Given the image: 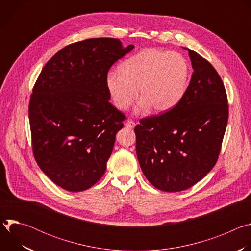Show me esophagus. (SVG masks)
<instances>
[{
  "instance_id": "34e87169",
  "label": "esophagus",
  "mask_w": 251,
  "mask_h": 251,
  "mask_svg": "<svg viewBox=\"0 0 251 251\" xmlns=\"http://www.w3.org/2000/svg\"><path fill=\"white\" fill-rule=\"evenodd\" d=\"M135 122H133V121H131V120H128L126 123H125V126L127 127V128H129V129H133L134 127H135Z\"/></svg>"
}]
</instances>
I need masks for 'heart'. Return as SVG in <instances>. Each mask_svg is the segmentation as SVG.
I'll use <instances>...</instances> for the list:
<instances>
[{"label":"heart","mask_w":251,"mask_h":251,"mask_svg":"<svg viewBox=\"0 0 251 251\" xmlns=\"http://www.w3.org/2000/svg\"><path fill=\"white\" fill-rule=\"evenodd\" d=\"M190 66L178 52L148 49L124 60L119 71H110L106 86L117 108L126 110L138 95L137 112L152 106L164 112L183 98L189 81Z\"/></svg>","instance_id":"1"}]
</instances>
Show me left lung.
Here are the masks:
<instances>
[{"instance_id":"8db88e82","label":"left lung","mask_w":251,"mask_h":251,"mask_svg":"<svg viewBox=\"0 0 251 251\" xmlns=\"http://www.w3.org/2000/svg\"><path fill=\"white\" fill-rule=\"evenodd\" d=\"M184 49L194 73L183 98L170 111L140 120L134 129L143 174L169 193L193 187L216 165L228 120L226 92L217 70Z\"/></svg>"}]
</instances>
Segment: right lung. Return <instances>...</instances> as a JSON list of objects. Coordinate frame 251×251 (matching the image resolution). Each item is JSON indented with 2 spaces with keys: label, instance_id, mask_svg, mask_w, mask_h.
<instances>
[{
  "label": "right lung",
  "instance_id": "right-lung-1",
  "mask_svg": "<svg viewBox=\"0 0 251 251\" xmlns=\"http://www.w3.org/2000/svg\"><path fill=\"white\" fill-rule=\"evenodd\" d=\"M134 49L88 39L56 52L35 82L28 105L33 156L50 180L82 192L104 175L125 116L109 102L106 76Z\"/></svg>",
  "mask_w": 251,
  "mask_h": 251
}]
</instances>
